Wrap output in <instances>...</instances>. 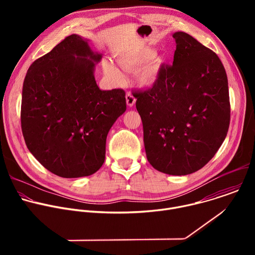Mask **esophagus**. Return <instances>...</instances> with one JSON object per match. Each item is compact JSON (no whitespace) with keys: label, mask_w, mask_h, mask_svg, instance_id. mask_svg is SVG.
<instances>
[{"label":"esophagus","mask_w":255,"mask_h":255,"mask_svg":"<svg viewBox=\"0 0 255 255\" xmlns=\"http://www.w3.org/2000/svg\"><path fill=\"white\" fill-rule=\"evenodd\" d=\"M126 102H127V105L129 107H133L135 105V103H136V99H135V97L131 93H128L126 95Z\"/></svg>","instance_id":"34e87169"}]
</instances>
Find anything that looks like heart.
Masks as SVG:
<instances>
[{
    "mask_svg": "<svg viewBox=\"0 0 255 255\" xmlns=\"http://www.w3.org/2000/svg\"><path fill=\"white\" fill-rule=\"evenodd\" d=\"M153 56L154 51L152 49H145L140 52L122 54L117 57V61L123 69L128 71H132L142 65L135 72V80L142 87H149L156 82L161 65V59ZM104 68L107 75L114 79L120 78L119 70L111 62L107 61Z\"/></svg>",
    "mask_w": 255,
    "mask_h": 255,
    "instance_id": "b5f03b06",
    "label": "heart"
}]
</instances>
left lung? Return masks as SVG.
<instances>
[{"instance_id":"left-lung-1","label":"left lung","mask_w":255,"mask_h":255,"mask_svg":"<svg viewBox=\"0 0 255 255\" xmlns=\"http://www.w3.org/2000/svg\"><path fill=\"white\" fill-rule=\"evenodd\" d=\"M172 37V65L161 64L152 88L132 95L149 163L163 173L186 175L205 166L220 148L229 129L230 100L218 55L188 33Z\"/></svg>"}]
</instances>
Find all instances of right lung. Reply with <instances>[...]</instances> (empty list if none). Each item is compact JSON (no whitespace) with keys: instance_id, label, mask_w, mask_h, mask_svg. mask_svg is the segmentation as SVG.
Masks as SVG:
<instances>
[{"instance_id":"right-lung-1","label":"right lung","mask_w":255,"mask_h":255,"mask_svg":"<svg viewBox=\"0 0 255 255\" xmlns=\"http://www.w3.org/2000/svg\"><path fill=\"white\" fill-rule=\"evenodd\" d=\"M101 59L72 34L29 67L22 91L21 128L29 151L61 177L95 173L106 139L126 111L125 91H101L94 78Z\"/></svg>"}]
</instances>
